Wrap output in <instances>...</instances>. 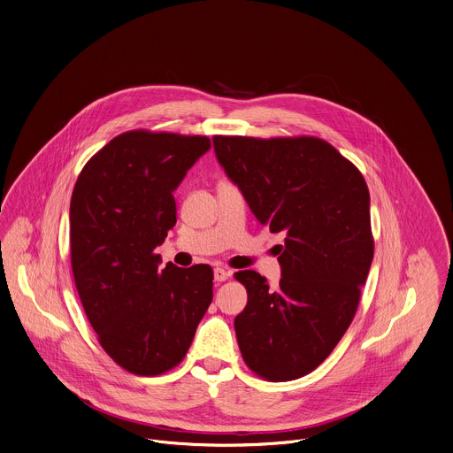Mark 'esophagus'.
<instances>
[{
	"instance_id": "34e87169",
	"label": "esophagus",
	"mask_w": 453,
	"mask_h": 453,
	"mask_svg": "<svg viewBox=\"0 0 453 453\" xmlns=\"http://www.w3.org/2000/svg\"><path fill=\"white\" fill-rule=\"evenodd\" d=\"M229 275H231V273H229L226 268H220V266H219V268H215V270H213V277H215V280H217V282L226 280Z\"/></svg>"
}]
</instances>
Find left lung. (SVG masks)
Masks as SVG:
<instances>
[{
	"label": "left lung",
	"mask_w": 453,
	"mask_h": 453,
	"mask_svg": "<svg viewBox=\"0 0 453 453\" xmlns=\"http://www.w3.org/2000/svg\"><path fill=\"white\" fill-rule=\"evenodd\" d=\"M219 164L277 245L273 289L236 272L247 306L234 319L240 352L259 377L284 382L322 365L347 333L372 259L370 194L363 174L315 136H213Z\"/></svg>",
	"instance_id": "left-lung-1"
}]
</instances>
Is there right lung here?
I'll use <instances>...</instances> for the list:
<instances>
[{
  "mask_svg": "<svg viewBox=\"0 0 453 453\" xmlns=\"http://www.w3.org/2000/svg\"><path fill=\"white\" fill-rule=\"evenodd\" d=\"M208 136L127 131L83 167L71 197V265L104 352L134 375L183 361L213 300L210 265L180 268L155 249L176 224L174 190Z\"/></svg>",
  "mask_w": 453,
  "mask_h": 453,
  "instance_id": "add662e5",
  "label": "right lung"
}]
</instances>
